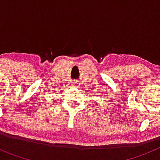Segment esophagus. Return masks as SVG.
<instances>
[{
  "label": "esophagus",
  "instance_id": "34e87169",
  "mask_svg": "<svg viewBox=\"0 0 160 160\" xmlns=\"http://www.w3.org/2000/svg\"><path fill=\"white\" fill-rule=\"evenodd\" d=\"M72 85H73V87H78V83L77 82H72Z\"/></svg>",
  "mask_w": 160,
  "mask_h": 160
}]
</instances>
